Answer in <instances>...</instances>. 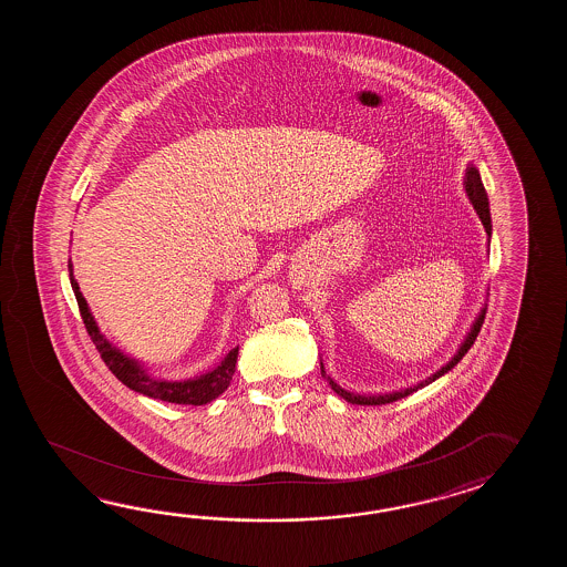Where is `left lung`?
I'll use <instances>...</instances> for the list:
<instances>
[{
  "instance_id": "obj_1",
  "label": "left lung",
  "mask_w": 567,
  "mask_h": 567,
  "mask_svg": "<svg viewBox=\"0 0 567 567\" xmlns=\"http://www.w3.org/2000/svg\"><path fill=\"white\" fill-rule=\"evenodd\" d=\"M464 190L468 194V198H471L472 206H474V210H476V215L481 217L482 225H484V230H486V235H488V239H491V235H493V223H491V208H488V196H486V190H484V184L481 181V172L478 168L474 166V164H468V168H466V176H464ZM484 316H486V308H482L481 313H478V318L472 322L471 332L466 334L464 338V342L460 344V349L456 350V354L450 359V361L440 369V371H435L434 374H430L425 381L422 383H417V385L408 386V389H401V391H393V393H379V395H359V393H350L347 389H342V386L338 385L334 379H330L324 371V364L320 362V371H322V377H324L326 381H328V385L332 386V391L340 395L342 399H347L349 403H357V405H385V403H393V401H398V399L408 398L411 395L413 391H417V389H422V386L430 385V383H434L435 379H440L442 374H446L447 371H452L460 361H462V357L471 350L472 344H474V340L478 337V332H481L482 322H484Z\"/></svg>"
}]
</instances>
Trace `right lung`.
Returning a JSON list of instances; mask_svg holds the SVG:
<instances>
[{
	"mask_svg": "<svg viewBox=\"0 0 567 567\" xmlns=\"http://www.w3.org/2000/svg\"><path fill=\"white\" fill-rule=\"evenodd\" d=\"M69 276H71L74 298H76L79 310L83 316L86 332H89V337L99 350L101 359L107 364L109 371L115 374L123 385L130 386L135 393H142L145 398L159 399V401L178 403V405H205V403H210L213 399H217L220 393H225V389L230 385V379L235 373L239 347L229 350V354L218 362L215 369H210L206 373L196 374V377L184 379V381L157 379L154 374L147 373V369L142 362L123 354L113 342H109L105 334H101L95 318L89 310V303L83 298L81 288L74 279L71 259H69Z\"/></svg>",
	"mask_w": 567,
	"mask_h": 567,
	"instance_id": "right-lung-1",
	"label": "right lung"
}]
</instances>
